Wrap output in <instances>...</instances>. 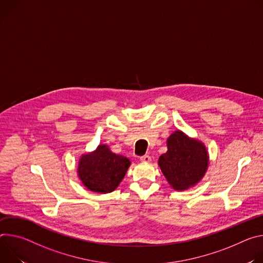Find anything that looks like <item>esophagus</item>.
I'll use <instances>...</instances> for the list:
<instances>
[{
  "mask_svg": "<svg viewBox=\"0 0 263 263\" xmlns=\"http://www.w3.org/2000/svg\"><path fill=\"white\" fill-rule=\"evenodd\" d=\"M140 160H141L142 162L148 163V162H151L152 158H151V156H149V155H145V156H142V157H140Z\"/></svg>",
  "mask_w": 263,
  "mask_h": 263,
  "instance_id": "34e87169",
  "label": "esophagus"
}]
</instances>
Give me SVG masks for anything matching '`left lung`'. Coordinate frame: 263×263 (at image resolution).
<instances>
[{"instance_id": "left-lung-1", "label": "left lung", "mask_w": 263, "mask_h": 263, "mask_svg": "<svg viewBox=\"0 0 263 263\" xmlns=\"http://www.w3.org/2000/svg\"><path fill=\"white\" fill-rule=\"evenodd\" d=\"M167 147L159 166L169 184L176 190H185L198 183L209 163L203 144L178 130L168 138Z\"/></svg>"}]
</instances>
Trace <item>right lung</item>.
I'll list each match as a JSON object with an SVG mask.
<instances>
[{
  "instance_id": "add662e5",
  "label": "right lung",
  "mask_w": 263,
  "mask_h": 263,
  "mask_svg": "<svg viewBox=\"0 0 263 263\" xmlns=\"http://www.w3.org/2000/svg\"><path fill=\"white\" fill-rule=\"evenodd\" d=\"M129 165L125 157L112 154L106 145H99L96 152L81 157L78 176L87 189L107 193L120 184Z\"/></svg>"
}]
</instances>
